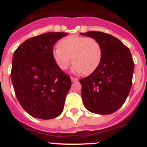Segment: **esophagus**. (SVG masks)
<instances>
[{"mask_svg": "<svg viewBox=\"0 0 147 147\" xmlns=\"http://www.w3.org/2000/svg\"><path fill=\"white\" fill-rule=\"evenodd\" d=\"M71 82H76V81H78V79L77 78H74V77H71Z\"/></svg>", "mask_w": 147, "mask_h": 147, "instance_id": "obj_1", "label": "esophagus"}]
</instances>
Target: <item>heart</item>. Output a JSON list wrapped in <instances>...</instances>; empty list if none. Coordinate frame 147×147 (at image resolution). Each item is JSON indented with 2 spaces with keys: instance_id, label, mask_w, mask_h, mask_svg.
Segmentation results:
<instances>
[{
  "instance_id": "1",
  "label": "heart",
  "mask_w": 147,
  "mask_h": 147,
  "mask_svg": "<svg viewBox=\"0 0 147 147\" xmlns=\"http://www.w3.org/2000/svg\"><path fill=\"white\" fill-rule=\"evenodd\" d=\"M53 50V58L59 69L66 70L71 62L76 72L89 75L95 71L102 58V48L98 40L72 35L63 38Z\"/></svg>"
}]
</instances>
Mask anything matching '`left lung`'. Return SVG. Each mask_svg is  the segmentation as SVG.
<instances>
[{"mask_svg": "<svg viewBox=\"0 0 147 147\" xmlns=\"http://www.w3.org/2000/svg\"><path fill=\"white\" fill-rule=\"evenodd\" d=\"M80 34L97 40L102 48L96 70L79 81L84 105L94 114H111L123 105L131 88L134 63L130 51L107 33L89 31Z\"/></svg>", "mask_w": 147, "mask_h": 147, "instance_id": "8db88e82", "label": "left lung"}]
</instances>
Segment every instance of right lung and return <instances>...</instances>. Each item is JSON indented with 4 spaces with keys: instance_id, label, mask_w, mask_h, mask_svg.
Wrapping results in <instances>:
<instances>
[{
    "instance_id": "obj_1",
    "label": "right lung",
    "mask_w": 147,
    "mask_h": 147,
    "mask_svg": "<svg viewBox=\"0 0 147 147\" xmlns=\"http://www.w3.org/2000/svg\"><path fill=\"white\" fill-rule=\"evenodd\" d=\"M66 33H46L26 40L13 53L11 80L17 100L33 117L55 118L63 111L71 85L54 62L53 48Z\"/></svg>"
}]
</instances>
